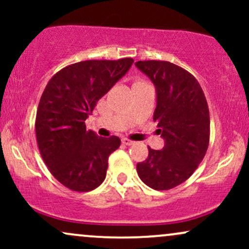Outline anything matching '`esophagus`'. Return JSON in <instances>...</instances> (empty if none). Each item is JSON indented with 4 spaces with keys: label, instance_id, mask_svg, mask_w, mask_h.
Segmentation results:
<instances>
[{
    "label": "esophagus",
    "instance_id": "obj_1",
    "mask_svg": "<svg viewBox=\"0 0 249 249\" xmlns=\"http://www.w3.org/2000/svg\"><path fill=\"white\" fill-rule=\"evenodd\" d=\"M122 142H123V144H124V145H127V146H130V145L134 144V142L131 141V139H128V138H123V139H122Z\"/></svg>",
    "mask_w": 249,
    "mask_h": 249
}]
</instances>
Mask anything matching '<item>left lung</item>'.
<instances>
[{"label":"left lung","instance_id":"obj_1","mask_svg":"<svg viewBox=\"0 0 249 249\" xmlns=\"http://www.w3.org/2000/svg\"><path fill=\"white\" fill-rule=\"evenodd\" d=\"M136 67L153 82L157 107L153 121L165 139L162 150L148 147L137 164L139 178L157 191L174 188L192 176L210 144V110L192 73L166 61H139Z\"/></svg>","mask_w":249,"mask_h":249}]
</instances>
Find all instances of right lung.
I'll list each match as a JSON object with an SVG mask.
<instances>
[{
	"label": "right lung",
	"instance_id": "right-lung-1",
	"mask_svg": "<svg viewBox=\"0 0 249 249\" xmlns=\"http://www.w3.org/2000/svg\"><path fill=\"white\" fill-rule=\"evenodd\" d=\"M132 63L130 57L75 63L55 73L43 91L35 122L37 145L50 173L71 191H92L107 177L108 156L121 139L97 136L87 130L85 119Z\"/></svg>",
	"mask_w": 249,
	"mask_h": 249
}]
</instances>
